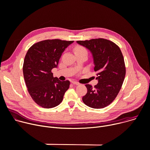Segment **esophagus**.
Listing matches in <instances>:
<instances>
[{
	"mask_svg": "<svg viewBox=\"0 0 150 150\" xmlns=\"http://www.w3.org/2000/svg\"><path fill=\"white\" fill-rule=\"evenodd\" d=\"M71 82H72V83H73L74 85H79V83L78 82H76V81H72Z\"/></svg>",
	"mask_w": 150,
	"mask_h": 150,
	"instance_id": "obj_1",
	"label": "esophagus"
}]
</instances>
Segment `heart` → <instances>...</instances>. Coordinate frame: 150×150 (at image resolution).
Returning a JSON list of instances; mask_svg holds the SVG:
<instances>
[{"label":"heart","mask_w":150,"mask_h":150,"mask_svg":"<svg viewBox=\"0 0 150 150\" xmlns=\"http://www.w3.org/2000/svg\"><path fill=\"white\" fill-rule=\"evenodd\" d=\"M85 52L87 53V49L82 46H78L76 47L75 49V52Z\"/></svg>","instance_id":"b5f03b06"}]
</instances>
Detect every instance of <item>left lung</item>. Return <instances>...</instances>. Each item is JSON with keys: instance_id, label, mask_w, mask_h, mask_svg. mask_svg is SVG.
Listing matches in <instances>:
<instances>
[{"instance_id": "obj_1", "label": "left lung", "mask_w": 150, "mask_h": 150, "mask_svg": "<svg viewBox=\"0 0 150 150\" xmlns=\"http://www.w3.org/2000/svg\"><path fill=\"white\" fill-rule=\"evenodd\" d=\"M76 42L92 53L94 69L98 81L94 88L85 85L87 93L82 97V101L91 108H104L116 98L125 79L126 67L122 52L115 42L104 38Z\"/></svg>"}]
</instances>
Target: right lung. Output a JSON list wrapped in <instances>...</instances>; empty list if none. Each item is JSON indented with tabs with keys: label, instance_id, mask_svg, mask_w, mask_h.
Instances as JSON below:
<instances>
[{
	"label": "right lung",
	"instance_id": "right-lung-1",
	"mask_svg": "<svg viewBox=\"0 0 150 150\" xmlns=\"http://www.w3.org/2000/svg\"><path fill=\"white\" fill-rule=\"evenodd\" d=\"M73 42L42 40L31 46L25 56L23 69L27 90L34 102L42 108L58 105L69 88L70 81L54 78L52 70L57 67L62 53Z\"/></svg>",
	"mask_w": 150,
	"mask_h": 150
}]
</instances>
